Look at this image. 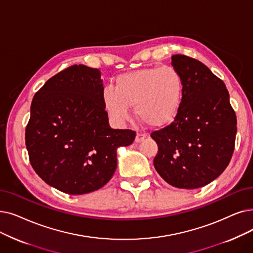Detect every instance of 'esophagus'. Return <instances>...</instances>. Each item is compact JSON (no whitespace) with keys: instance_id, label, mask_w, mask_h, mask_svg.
<instances>
[{"instance_id":"34e87169","label":"esophagus","mask_w":253,"mask_h":253,"mask_svg":"<svg viewBox=\"0 0 253 253\" xmlns=\"http://www.w3.org/2000/svg\"><path fill=\"white\" fill-rule=\"evenodd\" d=\"M146 137H147V134H146V133L138 132V133L136 134V136H135V141H136V142H141V141H144V140L146 139Z\"/></svg>"}]
</instances>
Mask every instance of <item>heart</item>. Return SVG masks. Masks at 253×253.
Here are the masks:
<instances>
[{
  "label": "heart",
  "instance_id": "1",
  "mask_svg": "<svg viewBox=\"0 0 253 253\" xmlns=\"http://www.w3.org/2000/svg\"><path fill=\"white\" fill-rule=\"evenodd\" d=\"M185 84L172 66H152L119 75L113 86H105L102 101L107 114L119 125L130 117L129 107L152 127H166L177 118Z\"/></svg>",
  "mask_w": 253,
  "mask_h": 253
}]
</instances>
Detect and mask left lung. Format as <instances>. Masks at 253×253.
<instances>
[{"label":"left lung","instance_id":"8db88e82","mask_svg":"<svg viewBox=\"0 0 253 253\" xmlns=\"http://www.w3.org/2000/svg\"><path fill=\"white\" fill-rule=\"evenodd\" d=\"M171 65L183 76V102L171 124L151 133L158 145L154 167L173 187L201 188L218 178L232 159L237 117L224 83L205 64L173 54Z\"/></svg>","mask_w":253,"mask_h":253}]
</instances>
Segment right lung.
Listing matches in <instances>:
<instances>
[{
	"label": "right lung",
	"instance_id": "right-lung-1",
	"mask_svg": "<svg viewBox=\"0 0 253 253\" xmlns=\"http://www.w3.org/2000/svg\"><path fill=\"white\" fill-rule=\"evenodd\" d=\"M100 71L72 65L35 94L26 127L32 168L46 184L80 195L101 187L117 169V149L135 131L112 129L102 101Z\"/></svg>",
	"mask_w": 253,
	"mask_h": 253
}]
</instances>
